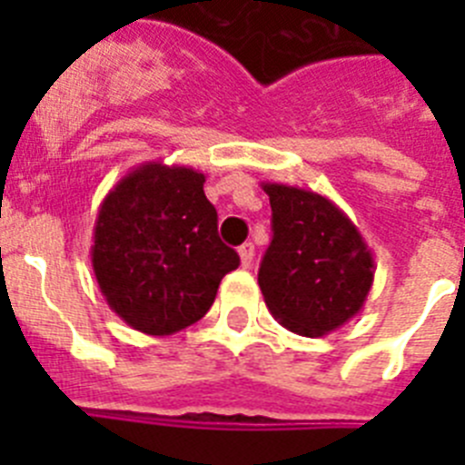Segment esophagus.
<instances>
[{"label": "esophagus", "instance_id": "obj_1", "mask_svg": "<svg viewBox=\"0 0 465 465\" xmlns=\"http://www.w3.org/2000/svg\"><path fill=\"white\" fill-rule=\"evenodd\" d=\"M240 261H242V268H252L253 262V244L252 242H244L240 246Z\"/></svg>", "mask_w": 465, "mask_h": 465}]
</instances>
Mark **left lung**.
<instances>
[{
	"instance_id": "8db88e82",
	"label": "left lung",
	"mask_w": 465,
	"mask_h": 465,
	"mask_svg": "<svg viewBox=\"0 0 465 465\" xmlns=\"http://www.w3.org/2000/svg\"><path fill=\"white\" fill-rule=\"evenodd\" d=\"M272 207V242L258 286L291 332L322 338L354 319L375 279V258L338 204L305 188L262 182Z\"/></svg>"
}]
</instances>
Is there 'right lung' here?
I'll use <instances>...</instances> for the list:
<instances>
[{
  "mask_svg": "<svg viewBox=\"0 0 465 465\" xmlns=\"http://www.w3.org/2000/svg\"><path fill=\"white\" fill-rule=\"evenodd\" d=\"M203 172L142 163L97 209L90 261L106 305L130 328L172 335L200 322L221 279L240 265L219 240Z\"/></svg>",
  "mask_w": 465,
  "mask_h": 465,
  "instance_id": "right-lung-1",
  "label": "right lung"
}]
</instances>
